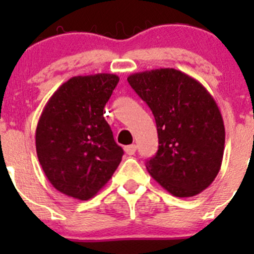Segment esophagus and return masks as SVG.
Segmentation results:
<instances>
[{"mask_svg":"<svg viewBox=\"0 0 254 254\" xmlns=\"http://www.w3.org/2000/svg\"><path fill=\"white\" fill-rule=\"evenodd\" d=\"M125 152L127 153L129 156H132L135 155V152H136V145H129V146H125L124 147Z\"/></svg>","mask_w":254,"mask_h":254,"instance_id":"obj_1","label":"esophagus"}]
</instances>
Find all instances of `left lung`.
Returning a JSON list of instances; mask_svg holds the SVG:
<instances>
[{
	"mask_svg": "<svg viewBox=\"0 0 254 254\" xmlns=\"http://www.w3.org/2000/svg\"><path fill=\"white\" fill-rule=\"evenodd\" d=\"M127 82L157 127L158 150L146 163L148 173L178 198L203 191L224 156V120L215 99L200 82L175 68L132 73Z\"/></svg>",
	"mask_w": 254,
	"mask_h": 254,
	"instance_id": "left-lung-1",
	"label": "left lung"
}]
</instances>
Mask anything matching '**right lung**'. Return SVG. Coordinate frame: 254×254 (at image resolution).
Returning <instances> with one entry per match:
<instances>
[{
  "label": "right lung",
  "mask_w": 254,
  "mask_h": 254,
  "mask_svg": "<svg viewBox=\"0 0 254 254\" xmlns=\"http://www.w3.org/2000/svg\"><path fill=\"white\" fill-rule=\"evenodd\" d=\"M119 77L76 76L50 97L35 131L40 166L53 187L79 200L93 198L112 178L123 157L104 119V106Z\"/></svg>",
  "instance_id": "obj_1"
}]
</instances>
